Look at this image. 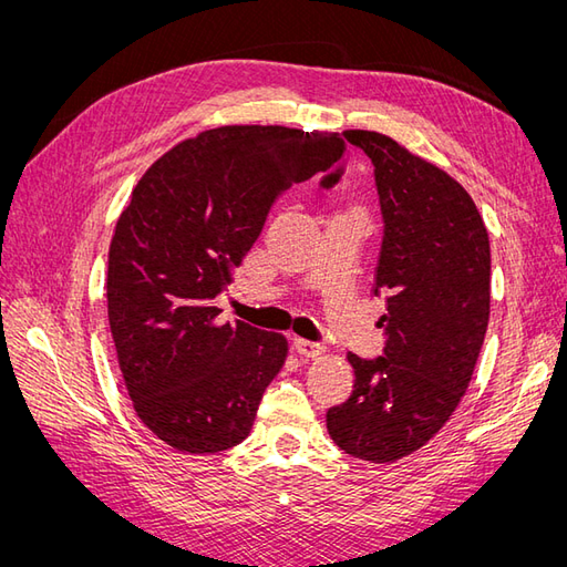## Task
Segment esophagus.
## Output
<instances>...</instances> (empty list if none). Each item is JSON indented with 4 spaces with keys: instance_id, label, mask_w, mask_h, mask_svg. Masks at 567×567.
I'll list each match as a JSON object with an SVG mask.
<instances>
[{
    "instance_id": "34e87169",
    "label": "esophagus",
    "mask_w": 567,
    "mask_h": 567,
    "mask_svg": "<svg viewBox=\"0 0 567 567\" xmlns=\"http://www.w3.org/2000/svg\"><path fill=\"white\" fill-rule=\"evenodd\" d=\"M293 348L300 357H307V359H317V357L323 354L321 342H312V340H305V338H293Z\"/></svg>"
}]
</instances>
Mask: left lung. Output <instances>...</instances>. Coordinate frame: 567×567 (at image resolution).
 Listing matches in <instances>:
<instances>
[{
	"mask_svg": "<svg viewBox=\"0 0 567 567\" xmlns=\"http://www.w3.org/2000/svg\"><path fill=\"white\" fill-rule=\"evenodd\" d=\"M346 140L373 163L383 246L373 293L385 298L379 359L348 354L354 390L326 411L338 447L371 463L414 454L466 392L489 321V236L444 169L369 130Z\"/></svg>",
	"mask_w": 567,
	"mask_h": 567,
	"instance_id": "obj_1",
	"label": "left lung"
}]
</instances>
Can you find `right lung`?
Returning <instances> with one entry per match:
<instances>
[{
    "label": "right lung",
    "instance_id": "obj_1",
    "mask_svg": "<svg viewBox=\"0 0 567 567\" xmlns=\"http://www.w3.org/2000/svg\"><path fill=\"white\" fill-rule=\"evenodd\" d=\"M338 132L281 125L205 130L153 163L117 217L109 323L136 416L184 454H217L250 433L286 362L281 333L217 323L215 298L286 188L342 177Z\"/></svg>",
    "mask_w": 567,
    "mask_h": 567
}]
</instances>
